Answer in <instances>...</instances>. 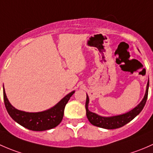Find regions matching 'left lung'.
I'll return each instance as SVG.
<instances>
[{
    "mask_svg": "<svg viewBox=\"0 0 153 153\" xmlns=\"http://www.w3.org/2000/svg\"><path fill=\"white\" fill-rule=\"evenodd\" d=\"M148 89H149V82H147V90H146L145 95H144V99L141 101V103L136 106L134 109L124 114L119 115V116H112V117H102V116H99L96 113H92L88 111V103H89V98L87 95V99H86L85 102V109H86V116L90 122L94 126L102 127L105 129H116L119 127H123L126 124L130 122V121L133 120V119L140 113V112L143 110L144 105H145L146 102H147L148 97Z\"/></svg>",
    "mask_w": 153,
    "mask_h": 153,
    "instance_id": "1",
    "label": "left lung"
}]
</instances>
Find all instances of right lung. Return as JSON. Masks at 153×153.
<instances>
[{"label": "right lung", "instance_id": "add662e5", "mask_svg": "<svg viewBox=\"0 0 153 153\" xmlns=\"http://www.w3.org/2000/svg\"><path fill=\"white\" fill-rule=\"evenodd\" d=\"M72 91L65 96L54 107L48 111L39 113H27L20 111L14 108L8 100L4 88V100L5 107L9 116L17 123L34 131H43L56 127L62 120L64 109L71 97L74 94Z\"/></svg>", "mask_w": 153, "mask_h": 153}]
</instances>
